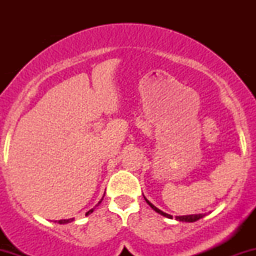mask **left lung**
Here are the masks:
<instances>
[{
    "label": "left lung",
    "instance_id": "8db88e82",
    "mask_svg": "<svg viewBox=\"0 0 256 256\" xmlns=\"http://www.w3.org/2000/svg\"><path fill=\"white\" fill-rule=\"evenodd\" d=\"M144 200L146 201V204L150 206V207L152 208V210H155V212L158 213V214H161V216H166V218H171V219H172V216H170V214H167V213H164L162 210H158V208L155 207L154 204H152L150 202H149L148 200H146V198H144ZM201 218H204V214H192V216H176V219L179 220V222H196V220H198V219H201Z\"/></svg>",
    "mask_w": 256,
    "mask_h": 256
}]
</instances>
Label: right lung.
I'll return each mask as SVG.
<instances>
[{"label":"right lung","mask_w":256,"mask_h":256,"mask_svg":"<svg viewBox=\"0 0 256 256\" xmlns=\"http://www.w3.org/2000/svg\"><path fill=\"white\" fill-rule=\"evenodd\" d=\"M102 200H104V198H102ZM102 200H101V201H100L98 202V204H101V202H102ZM94 210H95V207H94L92 208V210H89V212H86V214H85V216H88V214H90V213H92L94 212ZM72 220L73 219H62V220H58V224H67V222H72Z\"/></svg>","instance_id":"1"}]
</instances>
